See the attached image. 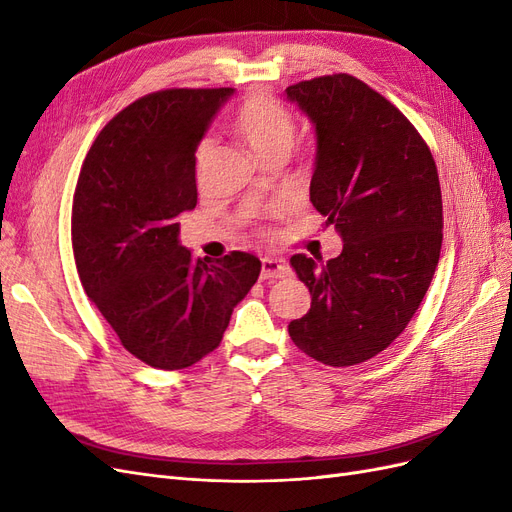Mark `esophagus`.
<instances>
[{"label":"esophagus","mask_w":512,"mask_h":512,"mask_svg":"<svg viewBox=\"0 0 512 512\" xmlns=\"http://www.w3.org/2000/svg\"><path fill=\"white\" fill-rule=\"evenodd\" d=\"M290 267L286 265L284 260L277 258H262L260 265V280H280V277L288 275Z\"/></svg>","instance_id":"obj_1"}]
</instances>
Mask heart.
I'll return each mask as SVG.
<instances>
[{"instance_id":"1","label":"heart","mask_w":512,"mask_h":512,"mask_svg":"<svg viewBox=\"0 0 512 512\" xmlns=\"http://www.w3.org/2000/svg\"><path fill=\"white\" fill-rule=\"evenodd\" d=\"M235 130L243 138L245 145L254 151L260 160L271 153H286L292 145L294 119L288 108L269 94H252L235 115ZM209 149L205 141L198 149V160Z\"/></svg>"}]
</instances>
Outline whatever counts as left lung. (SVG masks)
Returning <instances> with one entry per match:
<instances>
[{"label":"left lung","mask_w":512,"mask_h":512,"mask_svg":"<svg viewBox=\"0 0 512 512\" xmlns=\"http://www.w3.org/2000/svg\"><path fill=\"white\" fill-rule=\"evenodd\" d=\"M286 98L314 123L309 200L344 241L327 262L290 258L312 307L288 333L312 359L348 367L389 348L431 284L442 247L438 170L412 123L350 74L290 85Z\"/></svg>","instance_id":"1"}]
</instances>
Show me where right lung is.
Wrapping results in <instances>:
<instances>
[{
    "instance_id": "add662e5",
    "label": "right lung",
    "mask_w": 512,
    "mask_h": 512,
    "mask_svg": "<svg viewBox=\"0 0 512 512\" xmlns=\"http://www.w3.org/2000/svg\"><path fill=\"white\" fill-rule=\"evenodd\" d=\"M235 89H164L106 123L72 203V250L89 301L143 363L183 369L220 346L260 260L192 258L179 215L196 207V149Z\"/></svg>"
}]
</instances>
